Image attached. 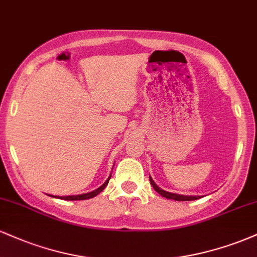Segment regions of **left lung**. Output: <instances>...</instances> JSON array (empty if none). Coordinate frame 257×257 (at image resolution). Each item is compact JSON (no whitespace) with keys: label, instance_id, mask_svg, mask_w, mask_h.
<instances>
[{"label":"left lung","instance_id":"left-lung-1","mask_svg":"<svg viewBox=\"0 0 257 257\" xmlns=\"http://www.w3.org/2000/svg\"><path fill=\"white\" fill-rule=\"evenodd\" d=\"M150 182H151L152 187L155 188L156 192H158L162 197H166V198H168V199H174V200H179V202H185V200H196V199H199V198H202V197H203V196H185V194H178V193L168 192V191H164V190H162L161 187H158V186L156 185V182L152 180L151 176H150Z\"/></svg>","mask_w":257,"mask_h":257}]
</instances>
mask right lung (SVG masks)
<instances>
[{"label": "right lung", "mask_w": 257, "mask_h": 257, "mask_svg": "<svg viewBox=\"0 0 257 257\" xmlns=\"http://www.w3.org/2000/svg\"><path fill=\"white\" fill-rule=\"evenodd\" d=\"M112 169H113V168H112ZM110 179H111V175L108 176V179L106 180V181L101 186H100V187H98V188H96V190L91 191V192H88V193L73 194V196H61V197H59V196H51V194H49V196L54 197V198L64 199V200H84V199H90V198H93V197L98 196V194L101 192V191H104V188L106 187V186H107L108 181H110Z\"/></svg>", "instance_id": "obj_1"}]
</instances>
